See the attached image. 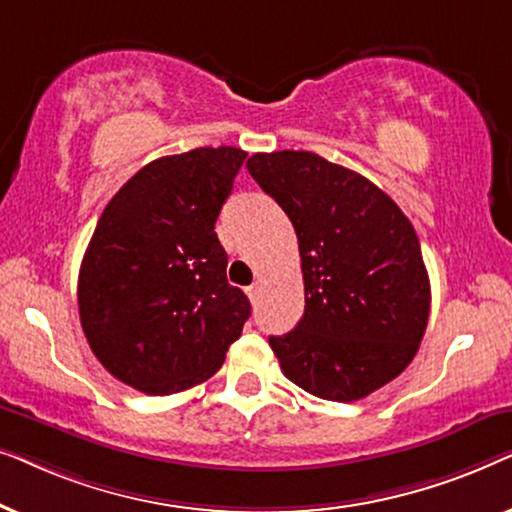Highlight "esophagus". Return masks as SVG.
I'll list each match as a JSON object with an SVG mask.
<instances>
[{"instance_id":"1","label":"esophagus","mask_w":512,"mask_h":512,"mask_svg":"<svg viewBox=\"0 0 512 512\" xmlns=\"http://www.w3.org/2000/svg\"><path fill=\"white\" fill-rule=\"evenodd\" d=\"M244 291H247V296H249V300H251V303H256L258 293H261V284H258V282H254V284H251V286H247V289H244Z\"/></svg>"}]
</instances>
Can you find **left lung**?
<instances>
[{
    "label": "left lung",
    "mask_w": 512,
    "mask_h": 512,
    "mask_svg": "<svg viewBox=\"0 0 512 512\" xmlns=\"http://www.w3.org/2000/svg\"><path fill=\"white\" fill-rule=\"evenodd\" d=\"M247 170L298 235L305 312L270 335L282 373L326 401L373 394L415 359L429 321L415 228L373 181L312 151L254 153Z\"/></svg>",
    "instance_id": "obj_1"
}]
</instances>
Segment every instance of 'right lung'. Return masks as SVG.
I'll use <instances>...</instances> for the list:
<instances>
[{
	"instance_id": "obj_1",
	"label": "right lung",
	"mask_w": 512,
	"mask_h": 512,
	"mask_svg": "<svg viewBox=\"0 0 512 512\" xmlns=\"http://www.w3.org/2000/svg\"><path fill=\"white\" fill-rule=\"evenodd\" d=\"M247 153L202 146L144 165L109 200L83 254L79 314L97 361L151 396L205 382L249 319L214 233Z\"/></svg>"
}]
</instances>
